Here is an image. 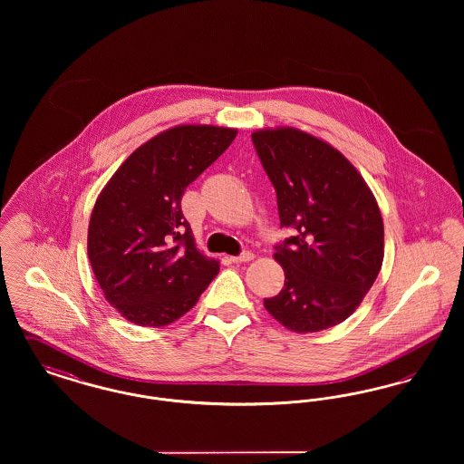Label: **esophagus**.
I'll use <instances>...</instances> for the list:
<instances>
[{
	"instance_id": "obj_1",
	"label": "esophagus",
	"mask_w": 464,
	"mask_h": 464,
	"mask_svg": "<svg viewBox=\"0 0 464 464\" xmlns=\"http://www.w3.org/2000/svg\"><path fill=\"white\" fill-rule=\"evenodd\" d=\"M254 259V254L250 250H243L240 256H233L231 261L233 263H246V261H252Z\"/></svg>"
}]
</instances>
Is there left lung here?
Listing matches in <instances>:
<instances>
[{
	"instance_id": "obj_1",
	"label": "left lung",
	"mask_w": 464,
	"mask_h": 464,
	"mask_svg": "<svg viewBox=\"0 0 464 464\" xmlns=\"http://www.w3.org/2000/svg\"><path fill=\"white\" fill-rule=\"evenodd\" d=\"M252 142L276 191L280 227L292 229L275 245L285 284L265 308L288 331L331 329L362 303L382 265L377 201L353 165L309 133L259 130Z\"/></svg>"
}]
</instances>
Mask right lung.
I'll use <instances>...</instances> for the list:
<instances>
[{
  "label": "right lung",
  "instance_id": "obj_1",
  "mask_svg": "<svg viewBox=\"0 0 464 464\" xmlns=\"http://www.w3.org/2000/svg\"><path fill=\"white\" fill-rule=\"evenodd\" d=\"M237 130L182 125L142 144L95 201L89 259L108 303L140 327L186 314L219 273L199 254L180 199Z\"/></svg>",
  "mask_w": 464,
  "mask_h": 464
}]
</instances>
